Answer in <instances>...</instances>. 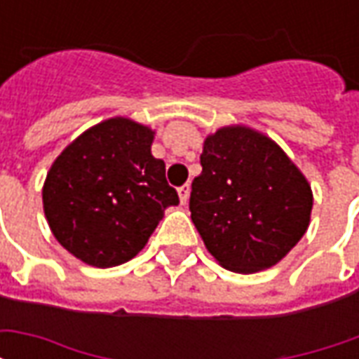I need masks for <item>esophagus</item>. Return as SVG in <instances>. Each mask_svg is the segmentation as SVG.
Returning a JSON list of instances; mask_svg holds the SVG:
<instances>
[{
  "mask_svg": "<svg viewBox=\"0 0 359 359\" xmlns=\"http://www.w3.org/2000/svg\"><path fill=\"white\" fill-rule=\"evenodd\" d=\"M179 198H180V203H187L188 198H190V184H182L179 188Z\"/></svg>",
  "mask_w": 359,
  "mask_h": 359,
  "instance_id": "esophagus-1",
  "label": "esophagus"
}]
</instances>
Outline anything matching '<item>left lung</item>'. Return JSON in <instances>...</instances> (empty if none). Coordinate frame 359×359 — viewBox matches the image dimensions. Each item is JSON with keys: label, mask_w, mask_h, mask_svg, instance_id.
<instances>
[{"label": "left lung", "mask_w": 359, "mask_h": 359, "mask_svg": "<svg viewBox=\"0 0 359 359\" xmlns=\"http://www.w3.org/2000/svg\"><path fill=\"white\" fill-rule=\"evenodd\" d=\"M190 213L205 248L225 269L278 264L308 231L313 196L300 169L265 134L223 126L203 142Z\"/></svg>", "instance_id": "left-lung-1"}]
</instances>
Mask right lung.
Wrapping results in <instances>:
<instances>
[{
    "mask_svg": "<svg viewBox=\"0 0 359 359\" xmlns=\"http://www.w3.org/2000/svg\"><path fill=\"white\" fill-rule=\"evenodd\" d=\"M151 142V128L113 117L82 133L51 165L43 213L59 244L84 264L105 269L133 259L163 211L179 203Z\"/></svg>",
    "mask_w": 359,
    "mask_h": 359,
    "instance_id": "1",
    "label": "right lung"
}]
</instances>
